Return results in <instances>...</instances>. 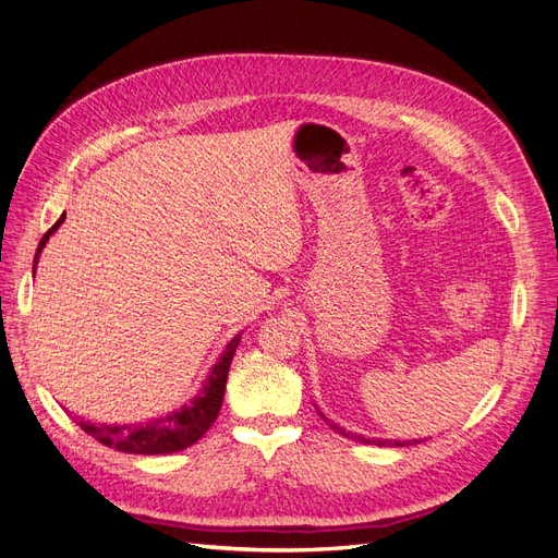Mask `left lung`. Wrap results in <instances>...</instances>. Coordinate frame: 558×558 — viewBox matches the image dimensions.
<instances>
[{"label": "left lung", "instance_id": "obj_1", "mask_svg": "<svg viewBox=\"0 0 558 558\" xmlns=\"http://www.w3.org/2000/svg\"><path fill=\"white\" fill-rule=\"evenodd\" d=\"M318 412V410H316ZM320 414V412H318ZM320 416H324V414H320ZM324 421H326V424L335 430V433H340V435H344V437H351V440H359V442H365V445H379V447H388V445H391V447H404V445H416L418 440H412V442H393V440H369V437H363V435H351V433H347V430H342L340 426H335L332 424V421H328L326 416H324Z\"/></svg>", "mask_w": 558, "mask_h": 558}]
</instances>
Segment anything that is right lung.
<instances>
[{
    "mask_svg": "<svg viewBox=\"0 0 558 558\" xmlns=\"http://www.w3.org/2000/svg\"><path fill=\"white\" fill-rule=\"evenodd\" d=\"M62 218H64V214L41 238V242L37 246L35 265L39 260V253H41L44 244L48 242L50 234L58 230ZM240 337L242 335L230 340V344L223 351V356L218 359V363L214 365L205 388H202V391L195 396V400L191 404H185L183 410L148 421V424H128V426L99 424V426H95V424H88V421H81V428L88 435H93L97 442H102L118 451H125V453H170V451H181L185 447L195 445L199 437L211 428V424L218 416V410H221L226 381H228V369H230V363L234 356V349H238V344H240Z\"/></svg>",
    "mask_w": 558,
    "mask_h": 558,
    "instance_id": "obj_1",
    "label": "right lung"
}]
</instances>
